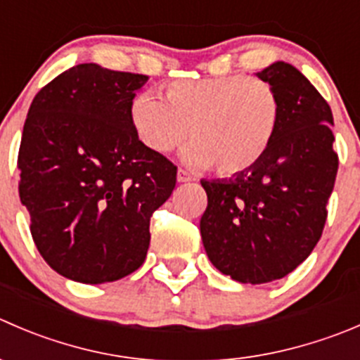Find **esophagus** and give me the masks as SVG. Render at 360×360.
<instances>
[{
  "label": "esophagus",
  "mask_w": 360,
  "mask_h": 360,
  "mask_svg": "<svg viewBox=\"0 0 360 360\" xmlns=\"http://www.w3.org/2000/svg\"><path fill=\"white\" fill-rule=\"evenodd\" d=\"M190 181H193V176H190V174L183 169L177 170V183H190Z\"/></svg>",
  "instance_id": "34e87169"
}]
</instances>
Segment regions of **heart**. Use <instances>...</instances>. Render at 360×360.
I'll return each mask as SVG.
<instances>
[{"instance_id": "1", "label": "heart", "mask_w": 360, "mask_h": 360, "mask_svg": "<svg viewBox=\"0 0 360 360\" xmlns=\"http://www.w3.org/2000/svg\"><path fill=\"white\" fill-rule=\"evenodd\" d=\"M130 121L139 141L165 155L190 139L181 158L186 165L214 167L219 176H237L264 160L281 123V102L269 82L253 77L176 80L163 100L149 91L135 95Z\"/></svg>"}]
</instances>
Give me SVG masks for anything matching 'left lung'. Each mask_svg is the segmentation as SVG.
<instances>
[{
    "mask_svg": "<svg viewBox=\"0 0 360 360\" xmlns=\"http://www.w3.org/2000/svg\"><path fill=\"white\" fill-rule=\"evenodd\" d=\"M276 89L281 123L260 163L230 179L200 181V236L211 264L239 283L281 280L322 236L338 174L333 112L290 63L255 73Z\"/></svg>",
    "mask_w": 360,
    "mask_h": 360,
    "instance_id": "left-lung-1",
    "label": "left lung"
}]
</instances>
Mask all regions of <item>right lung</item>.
I'll return each instance as SVG.
<instances>
[{
	"mask_svg": "<svg viewBox=\"0 0 360 360\" xmlns=\"http://www.w3.org/2000/svg\"><path fill=\"white\" fill-rule=\"evenodd\" d=\"M148 75L80 63L31 102L19 149L20 202L31 236L56 273L109 283L137 271L151 216L177 169L139 141L130 103Z\"/></svg>",
	"mask_w": 360,
	"mask_h": 360,
	"instance_id": "obj_1",
	"label": "right lung"
}]
</instances>
